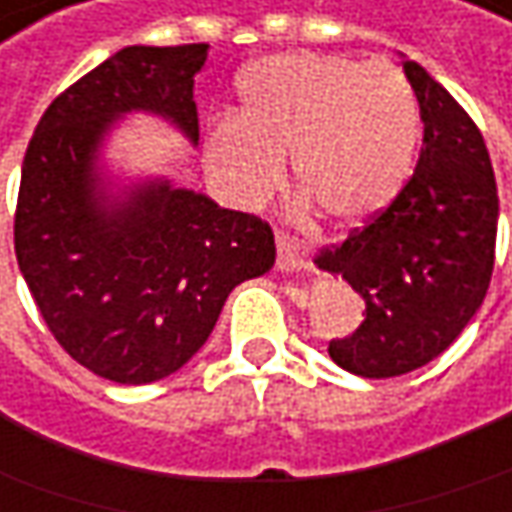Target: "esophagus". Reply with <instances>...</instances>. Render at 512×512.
Masks as SVG:
<instances>
[{
    "instance_id": "34e87169",
    "label": "esophagus",
    "mask_w": 512,
    "mask_h": 512,
    "mask_svg": "<svg viewBox=\"0 0 512 512\" xmlns=\"http://www.w3.org/2000/svg\"><path fill=\"white\" fill-rule=\"evenodd\" d=\"M309 266V260L295 252L283 237H278V269L280 272H303Z\"/></svg>"
}]
</instances>
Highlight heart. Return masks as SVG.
<instances>
[{"label": "heart", "mask_w": 512, "mask_h": 512, "mask_svg": "<svg viewBox=\"0 0 512 512\" xmlns=\"http://www.w3.org/2000/svg\"><path fill=\"white\" fill-rule=\"evenodd\" d=\"M418 137V102L392 62L286 51L237 77V123L212 125L203 151L237 206L263 203L289 163L292 189L332 229L352 232L410 183Z\"/></svg>", "instance_id": "1"}]
</instances>
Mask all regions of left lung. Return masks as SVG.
Masks as SVG:
<instances>
[{
    "mask_svg": "<svg viewBox=\"0 0 512 512\" xmlns=\"http://www.w3.org/2000/svg\"><path fill=\"white\" fill-rule=\"evenodd\" d=\"M401 59L424 123L418 166L387 212L318 257L364 298L361 326L329 341V358L361 378L438 358L484 303L496 257L499 191L484 137L441 82Z\"/></svg>",
    "mask_w": 512,
    "mask_h": 512,
    "instance_id": "obj_1",
    "label": "left lung"
}]
</instances>
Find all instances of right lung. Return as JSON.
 Here are the masks:
<instances>
[{"mask_svg": "<svg viewBox=\"0 0 512 512\" xmlns=\"http://www.w3.org/2000/svg\"><path fill=\"white\" fill-rule=\"evenodd\" d=\"M209 45H128L59 94L25 151L13 243L59 346L114 384H151L209 341L237 283L275 266V234L105 148L131 114L200 140L194 74Z\"/></svg>", "mask_w": 512, "mask_h": 512, "instance_id": "obj_1", "label": "right lung"}]
</instances>
